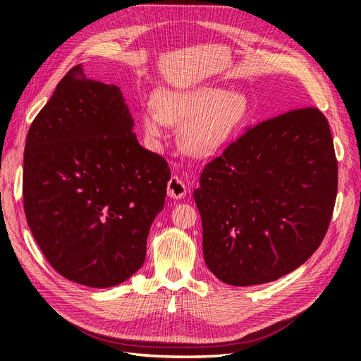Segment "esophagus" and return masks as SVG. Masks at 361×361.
Listing matches in <instances>:
<instances>
[{
	"mask_svg": "<svg viewBox=\"0 0 361 361\" xmlns=\"http://www.w3.org/2000/svg\"><path fill=\"white\" fill-rule=\"evenodd\" d=\"M167 194L169 197L182 199L187 194V187H185V183L178 176H173L167 182Z\"/></svg>",
	"mask_w": 361,
	"mask_h": 361,
	"instance_id": "1",
	"label": "esophagus"
}]
</instances>
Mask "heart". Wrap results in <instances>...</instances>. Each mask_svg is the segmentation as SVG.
<instances>
[{
  "mask_svg": "<svg viewBox=\"0 0 361 361\" xmlns=\"http://www.w3.org/2000/svg\"><path fill=\"white\" fill-rule=\"evenodd\" d=\"M154 104L155 108H146L141 113L146 140L159 147L167 137V125L179 126V145L185 154L194 158L218 154L250 118V102L244 94L209 85L164 92Z\"/></svg>",
  "mask_w": 361,
  "mask_h": 361,
  "instance_id": "1",
  "label": "heart"
}]
</instances>
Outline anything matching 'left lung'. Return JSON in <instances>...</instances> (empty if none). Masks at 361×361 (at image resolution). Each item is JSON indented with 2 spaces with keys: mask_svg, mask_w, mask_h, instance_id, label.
<instances>
[{
  "mask_svg": "<svg viewBox=\"0 0 361 361\" xmlns=\"http://www.w3.org/2000/svg\"><path fill=\"white\" fill-rule=\"evenodd\" d=\"M336 195L333 137L318 108L248 128L207 164L194 191L207 268L232 286L289 274L321 245Z\"/></svg>",
  "mask_w": 361,
  "mask_h": 361,
  "instance_id": "left-lung-1",
  "label": "left lung"
}]
</instances>
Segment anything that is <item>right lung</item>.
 Wrapping results in <instances>:
<instances>
[{"instance_id": "obj_1", "label": "right lung", "mask_w": 361, "mask_h": 361, "mask_svg": "<svg viewBox=\"0 0 361 361\" xmlns=\"http://www.w3.org/2000/svg\"><path fill=\"white\" fill-rule=\"evenodd\" d=\"M117 85L76 64L32 120L24 152V211L42 253L64 279L120 285L145 264L170 169L141 147Z\"/></svg>"}]
</instances>
